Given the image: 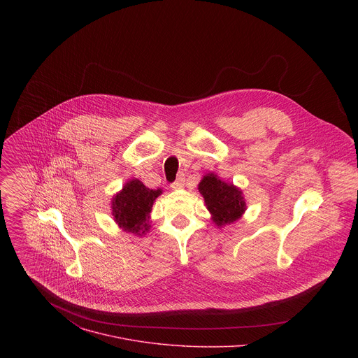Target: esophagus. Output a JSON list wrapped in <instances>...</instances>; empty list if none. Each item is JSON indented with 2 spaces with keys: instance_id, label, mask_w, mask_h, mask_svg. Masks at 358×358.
Returning a JSON list of instances; mask_svg holds the SVG:
<instances>
[{
  "instance_id": "esophagus-1",
  "label": "esophagus",
  "mask_w": 358,
  "mask_h": 358,
  "mask_svg": "<svg viewBox=\"0 0 358 358\" xmlns=\"http://www.w3.org/2000/svg\"><path fill=\"white\" fill-rule=\"evenodd\" d=\"M183 185H185V173H179L178 179L171 185V187H172V190H178V189L183 187Z\"/></svg>"
}]
</instances>
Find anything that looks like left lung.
Instances as JSON below:
<instances>
[{
    "instance_id": "left-lung-1",
    "label": "left lung",
    "mask_w": 358,
    "mask_h": 358,
    "mask_svg": "<svg viewBox=\"0 0 358 358\" xmlns=\"http://www.w3.org/2000/svg\"><path fill=\"white\" fill-rule=\"evenodd\" d=\"M199 192L204 197L210 220L217 227L234 223L247 210L244 193L233 183L224 182L216 173L209 172L199 183Z\"/></svg>"
}]
</instances>
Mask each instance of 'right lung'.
Masks as SVG:
<instances>
[{
	"label": "right lung",
	"mask_w": 358,
	"mask_h": 358,
	"mask_svg": "<svg viewBox=\"0 0 358 358\" xmlns=\"http://www.w3.org/2000/svg\"><path fill=\"white\" fill-rule=\"evenodd\" d=\"M162 189H149L139 179H129L111 199V215L117 226L138 237L149 233L154 201Z\"/></svg>",
	"instance_id": "add662e5"
}]
</instances>
